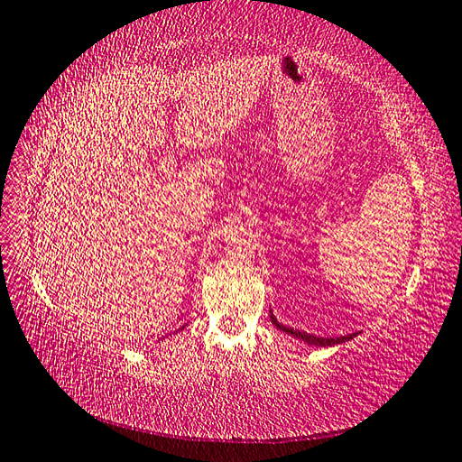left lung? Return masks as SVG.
Segmentation results:
<instances>
[{"mask_svg":"<svg viewBox=\"0 0 462 462\" xmlns=\"http://www.w3.org/2000/svg\"><path fill=\"white\" fill-rule=\"evenodd\" d=\"M270 319L280 331H286V333H290V336L306 341V343H310V346H318V347H331V346H337V343L349 341V339L356 337V333H349V336H341V337H318V336H311V333H306V331L286 328L283 323H280L276 318H273V313H270Z\"/></svg>","mask_w":462,"mask_h":462,"instance_id":"8db88e82","label":"left lung"}]
</instances>
